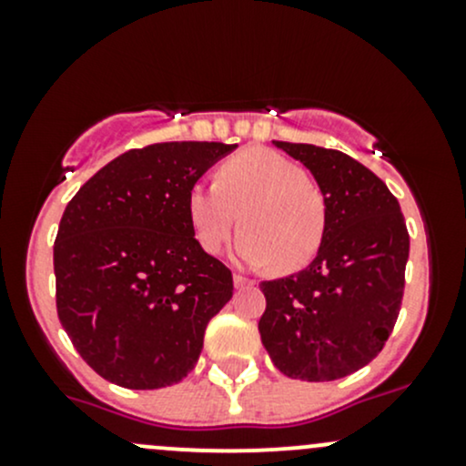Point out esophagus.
I'll use <instances>...</instances> for the list:
<instances>
[{"label": "esophagus", "instance_id": "obj_1", "mask_svg": "<svg viewBox=\"0 0 466 466\" xmlns=\"http://www.w3.org/2000/svg\"><path fill=\"white\" fill-rule=\"evenodd\" d=\"M250 284H252V279H248V277L234 275V286H237V289H246V286H250Z\"/></svg>", "mask_w": 466, "mask_h": 466}]
</instances>
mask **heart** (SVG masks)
<instances>
[{
  "instance_id": "1",
  "label": "heart",
  "mask_w": 466,
  "mask_h": 466,
  "mask_svg": "<svg viewBox=\"0 0 466 466\" xmlns=\"http://www.w3.org/2000/svg\"><path fill=\"white\" fill-rule=\"evenodd\" d=\"M187 214L207 255H218L241 220L237 259L275 263L281 272L307 266L327 229L320 187L298 162L270 148L243 150L220 164L216 182H196Z\"/></svg>"
}]
</instances>
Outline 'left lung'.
<instances>
[{
  "mask_svg": "<svg viewBox=\"0 0 466 466\" xmlns=\"http://www.w3.org/2000/svg\"><path fill=\"white\" fill-rule=\"evenodd\" d=\"M316 177L327 229L316 259L261 281V342L279 372L336 380L374 360L392 333L410 252L399 200L350 155L313 144L275 142Z\"/></svg>",
  "mask_w": 466,
  "mask_h": 466,
  "instance_id": "left-lung-1",
  "label": "left lung"
}]
</instances>
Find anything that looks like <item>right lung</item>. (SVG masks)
<instances>
[{"label": "right lung", "mask_w": 466, "mask_h": 466, "mask_svg": "<svg viewBox=\"0 0 466 466\" xmlns=\"http://www.w3.org/2000/svg\"><path fill=\"white\" fill-rule=\"evenodd\" d=\"M234 148H133L65 207L54 243L56 309L83 360L110 383L167 388L198 363L207 324L234 284L229 268L196 241L187 194Z\"/></svg>", "instance_id": "add662e5"}]
</instances>
